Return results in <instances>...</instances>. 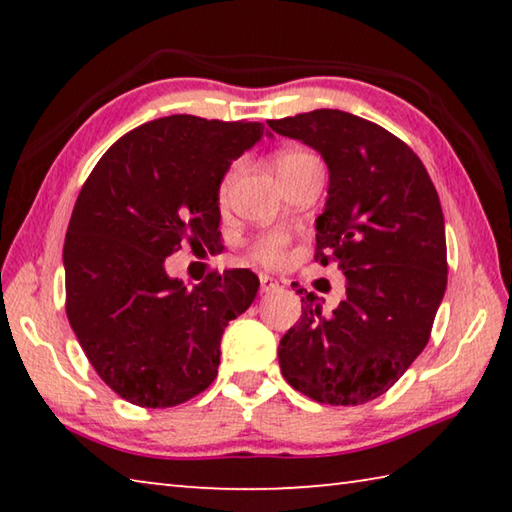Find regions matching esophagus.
I'll use <instances>...</instances> for the list:
<instances>
[{
	"instance_id": "1",
	"label": "esophagus",
	"mask_w": 512,
	"mask_h": 512,
	"mask_svg": "<svg viewBox=\"0 0 512 512\" xmlns=\"http://www.w3.org/2000/svg\"><path fill=\"white\" fill-rule=\"evenodd\" d=\"M275 289H280V282L273 280V277H268V275H259V291L271 293Z\"/></svg>"
}]
</instances>
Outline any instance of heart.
<instances>
[{"mask_svg":"<svg viewBox=\"0 0 512 512\" xmlns=\"http://www.w3.org/2000/svg\"><path fill=\"white\" fill-rule=\"evenodd\" d=\"M296 158H309V155L307 153H298V151L284 153L282 158H280V162L296 160ZM280 162H277V164H280ZM239 171H241V164H232L230 171L223 176V183H221V189H219L221 201H225V198H228L230 189H232V185H235V180L239 176ZM284 248H287V237H284V235H266V237H262L255 244V255L262 259L264 264H282L284 262Z\"/></svg>","mask_w":512,"mask_h":512,"instance_id":"1","label":"heart"}]
</instances>
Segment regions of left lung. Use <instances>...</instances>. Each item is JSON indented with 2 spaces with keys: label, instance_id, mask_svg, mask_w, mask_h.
<instances>
[{
  "label": "left lung",
  "instance_id": "obj_1",
  "mask_svg": "<svg viewBox=\"0 0 512 512\" xmlns=\"http://www.w3.org/2000/svg\"><path fill=\"white\" fill-rule=\"evenodd\" d=\"M268 126L325 160L316 259L323 266L334 259L345 275V298L329 316L314 293L307 296L277 348L282 375L320 404H366L424 350L443 302L447 244L438 192L409 146L350 112L320 108Z\"/></svg>",
  "mask_w": 512,
  "mask_h": 512
}]
</instances>
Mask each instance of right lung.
<instances>
[{"instance_id":"add662e5","label":"right lung","mask_w":512,"mask_h":512,"mask_svg":"<svg viewBox=\"0 0 512 512\" xmlns=\"http://www.w3.org/2000/svg\"><path fill=\"white\" fill-rule=\"evenodd\" d=\"M264 137L259 121L171 115L110 146L69 219L67 318L99 377L131 404L167 409L216 377L221 336L253 305L246 268L189 289L164 259L219 239V189L232 160Z\"/></svg>"}]
</instances>
